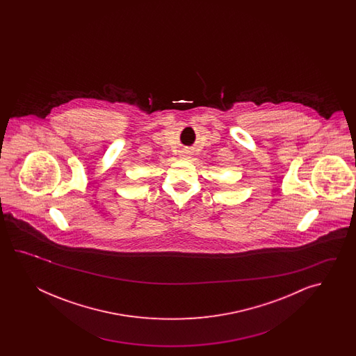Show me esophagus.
Instances as JSON below:
<instances>
[{
  "label": "esophagus",
  "mask_w": 356,
  "mask_h": 356,
  "mask_svg": "<svg viewBox=\"0 0 356 356\" xmlns=\"http://www.w3.org/2000/svg\"><path fill=\"white\" fill-rule=\"evenodd\" d=\"M181 156H183V158H184V156H186V155H181Z\"/></svg>",
  "instance_id": "esophagus-1"
}]
</instances>
